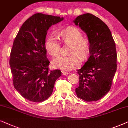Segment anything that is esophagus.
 I'll use <instances>...</instances> for the list:
<instances>
[{
    "mask_svg": "<svg viewBox=\"0 0 128 128\" xmlns=\"http://www.w3.org/2000/svg\"><path fill=\"white\" fill-rule=\"evenodd\" d=\"M62 74L63 76H67V75L69 74V72H66V71H62Z\"/></svg>",
    "mask_w": 128,
    "mask_h": 128,
    "instance_id": "1",
    "label": "esophagus"
}]
</instances>
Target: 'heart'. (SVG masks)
<instances>
[{
  "label": "heart",
  "instance_id": "obj_1",
  "mask_svg": "<svg viewBox=\"0 0 128 128\" xmlns=\"http://www.w3.org/2000/svg\"><path fill=\"white\" fill-rule=\"evenodd\" d=\"M65 44H71L69 56H61L52 61L53 68L68 71L77 68L80 65V57L86 59L90 52V42L88 38L82 37V33L77 28L69 27L63 30L60 34ZM45 48L48 53L53 57L58 56L61 52V44L59 38L51 36L47 39Z\"/></svg>",
  "mask_w": 128,
  "mask_h": 128
}]
</instances>
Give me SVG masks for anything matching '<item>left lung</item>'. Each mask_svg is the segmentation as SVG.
<instances>
[{
  "label": "left lung",
  "mask_w": 128,
  "mask_h": 128,
  "mask_svg": "<svg viewBox=\"0 0 128 128\" xmlns=\"http://www.w3.org/2000/svg\"><path fill=\"white\" fill-rule=\"evenodd\" d=\"M74 23L87 34L91 47L87 61L77 71L76 95L86 102L98 101L111 88L117 69L116 44L108 26L94 15H81Z\"/></svg>",
  "instance_id": "left-lung-1"
}]
</instances>
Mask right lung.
Returning <instances> with one entry per match:
<instances>
[{
  "label": "right lung",
  "mask_w": 128,
  "mask_h": 128,
  "mask_svg": "<svg viewBox=\"0 0 128 128\" xmlns=\"http://www.w3.org/2000/svg\"><path fill=\"white\" fill-rule=\"evenodd\" d=\"M63 20L36 13L23 23L14 39L9 62L13 86L28 101L41 102L47 100L61 76L59 70H49L45 43L49 28Z\"/></svg>",
  "instance_id": "add662e5"
}]
</instances>
